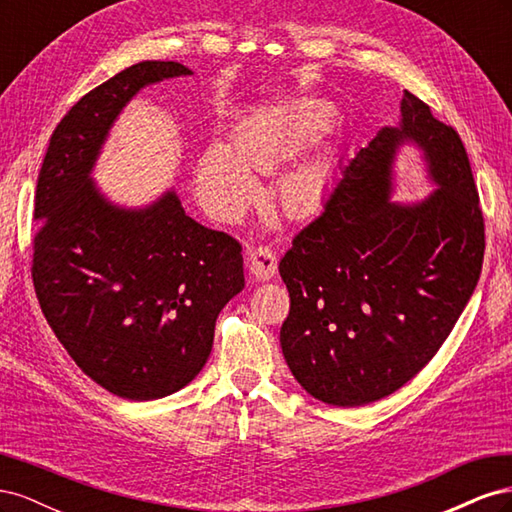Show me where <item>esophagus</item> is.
Segmentation results:
<instances>
[{
    "label": "esophagus",
    "instance_id": "1",
    "mask_svg": "<svg viewBox=\"0 0 512 512\" xmlns=\"http://www.w3.org/2000/svg\"><path fill=\"white\" fill-rule=\"evenodd\" d=\"M247 260H250L247 267H250V273L258 282H269L277 273V258L269 247H256V250H252L250 256H247Z\"/></svg>",
    "mask_w": 512,
    "mask_h": 512
}]
</instances>
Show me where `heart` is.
Masks as SVG:
<instances>
[{"instance_id":"1","label":"heart","mask_w":512,"mask_h":512,"mask_svg":"<svg viewBox=\"0 0 512 512\" xmlns=\"http://www.w3.org/2000/svg\"><path fill=\"white\" fill-rule=\"evenodd\" d=\"M329 113L320 102L299 100L269 108L245 119L232 136V145L211 143L196 162V194L211 218L237 222L256 194V173H269L288 151L320 132ZM277 203L288 218H305L316 205L314 183L303 170L288 173L277 183Z\"/></svg>"}]
</instances>
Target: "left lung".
<instances>
[{
    "label": "left lung",
    "mask_w": 512,
    "mask_h": 512,
    "mask_svg": "<svg viewBox=\"0 0 512 512\" xmlns=\"http://www.w3.org/2000/svg\"><path fill=\"white\" fill-rule=\"evenodd\" d=\"M414 146L434 190L393 201L396 160ZM485 224L461 138L404 91L384 126L339 168L324 209L280 262L292 376L329 406L401 389L453 331L483 267Z\"/></svg>",
    "instance_id": "1"
}]
</instances>
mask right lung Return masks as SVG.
Segmentation results:
<instances>
[{
    "mask_svg": "<svg viewBox=\"0 0 512 512\" xmlns=\"http://www.w3.org/2000/svg\"><path fill=\"white\" fill-rule=\"evenodd\" d=\"M194 74L141 61L76 102L36 188L34 286L68 354L130 401L173 395L205 367L215 320L245 286L241 245L185 215L175 188L119 205L94 179L111 130L145 87Z\"/></svg>",
    "mask_w": 512,
    "mask_h": 512,
    "instance_id": "add662e5",
    "label": "right lung"
}]
</instances>
